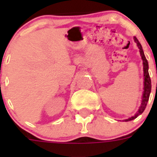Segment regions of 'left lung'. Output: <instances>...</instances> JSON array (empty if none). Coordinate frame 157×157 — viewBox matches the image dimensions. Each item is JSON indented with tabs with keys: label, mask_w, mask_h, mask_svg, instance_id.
Segmentation results:
<instances>
[{
	"label": "left lung",
	"mask_w": 157,
	"mask_h": 157,
	"mask_svg": "<svg viewBox=\"0 0 157 157\" xmlns=\"http://www.w3.org/2000/svg\"><path fill=\"white\" fill-rule=\"evenodd\" d=\"M134 41H135V43L137 44V46L139 48V52L140 55H141V59H142V62H143V93H142V96H141V105H140L139 109H138V112H136L134 116H131V117L128 118L127 120H124L123 121L128 122L130 121V120H133L134 119L138 117V116L142 113V112L145 111V108H146L147 103H148V101H149V95H150L151 93V88H152V85H151V78L149 77V63H148V61H147L146 58L145 56V54H144L143 48H142V46L140 44V42L138 41V40L137 39V37H134Z\"/></svg>",
	"instance_id": "obj_1"
}]
</instances>
